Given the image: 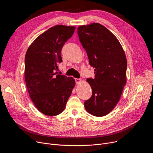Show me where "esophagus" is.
<instances>
[{
    "label": "esophagus",
    "mask_w": 153,
    "mask_h": 153,
    "mask_svg": "<svg viewBox=\"0 0 153 153\" xmlns=\"http://www.w3.org/2000/svg\"><path fill=\"white\" fill-rule=\"evenodd\" d=\"M75 81H76V83L77 84H78V83H81V82H82V80L81 79H75Z\"/></svg>",
    "instance_id": "esophagus-1"
}]
</instances>
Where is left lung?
Wrapping results in <instances>:
<instances>
[{"label": "left lung", "mask_w": 153, "mask_h": 153, "mask_svg": "<svg viewBox=\"0 0 153 153\" xmlns=\"http://www.w3.org/2000/svg\"><path fill=\"white\" fill-rule=\"evenodd\" d=\"M77 33L95 71L94 79H86L93 94L85 108L94 116H104L116 106L126 85V56L117 37L100 24L81 25Z\"/></svg>", "instance_id": "obj_1"}]
</instances>
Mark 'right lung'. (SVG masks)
<instances>
[{
    "mask_svg": "<svg viewBox=\"0 0 153 153\" xmlns=\"http://www.w3.org/2000/svg\"><path fill=\"white\" fill-rule=\"evenodd\" d=\"M75 27L56 25L39 36L27 50L25 58V80L30 97L42 113L60 114L75 86L71 77L57 74L62 62V48L72 37Z\"/></svg>",
    "mask_w": 153,
    "mask_h": 153,
    "instance_id": "obj_1",
    "label": "right lung"
}]
</instances>
